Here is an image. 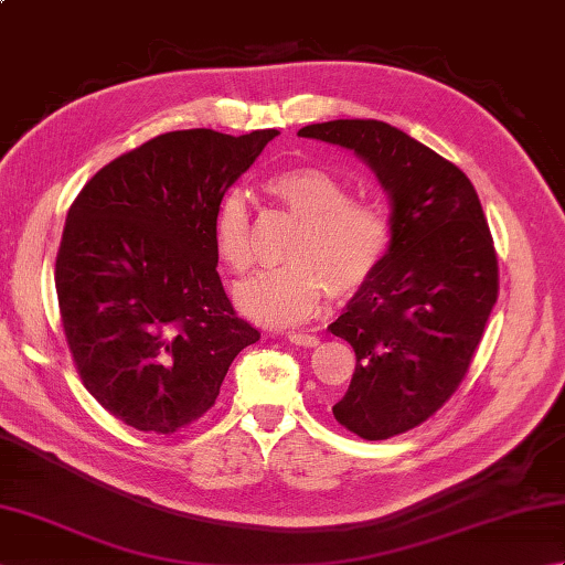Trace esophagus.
<instances>
[{
    "label": "esophagus",
    "mask_w": 565,
    "mask_h": 565,
    "mask_svg": "<svg viewBox=\"0 0 565 565\" xmlns=\"http://www.w3.org/2000/svg\"><path fill=\"white\" fill-rule=\"evenodd\" d=\"M289 340L298 347H318L320 344L316 334H308V332H289Z\"/></svg>",
    "instance_id": "1"
}]
</instances>
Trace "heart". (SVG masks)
<instances>
[{
	"mask_svg": "<svg viewBox=\"0 0 565 565\" xmlns=\"http://www.w3.org/2000/svg\"><path fill=\"white\" fill-rule=\"evenodd\" d=\"M267 191L301 227L286 249L291 262L249 276L235 289V301L264 326H301L318 316L330 289L352 296L374 279L393 247V221L376 203L352 199V189L326 167H289L269 179ZM213 245L233 274H243L255 257L239 191H227L218 203Z\"/></svg>",
	"mask_w": 565,
	"mask_h": 565,
	"instance_id": "b5f03b06",
	"label": "heart"
}]
</instances>
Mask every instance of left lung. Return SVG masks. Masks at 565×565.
<instances>
[{"label":"left lung","mask_w":565,"mask_h":565,"mask_svg":"<svg viewBox=\"0 0 565 565\" xmlns=\"http://www.w3.org/2000/svg\"><path fill=\"white\" fill-rule=\"evenodd\" d=\"M354 150L388 191L393 247L330 330L352 344V383L332 415L362 439L423 425L468 374L498 301V255L459 167L374 118L298 130Z\"/></svg>","instance_id":"8db88e82"}]
</instances>
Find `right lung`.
<instances>
[{
  "label": "right lung",
  "instance_id": "obj_1",
  "mask_svg": "<svg viewBox=\"0 0 565 565\" xmlns=\"http://www.w3.org/2000/svg\"><path fill=\"white\" fill-rule=\"evenodd\" d=\"M276 136L172 130L102 167L72 201L55 257L60 322L84 388L128 427L196 423L259 340L223 291L213 221Z\"/></svg>",
  "mask_w": 565,
  "mask_h": 565
}]
</instances>
